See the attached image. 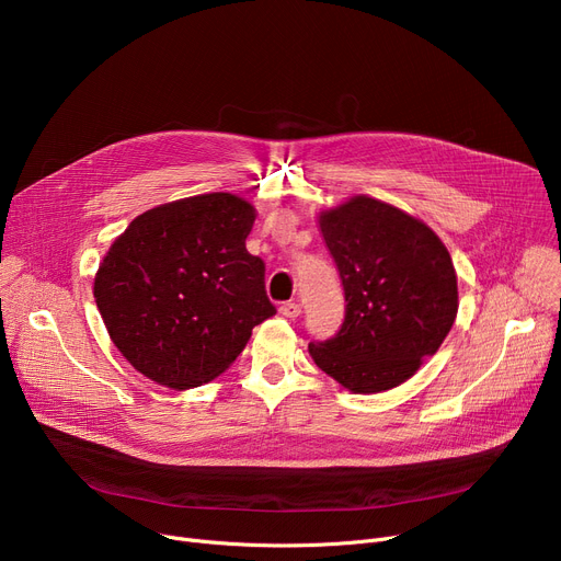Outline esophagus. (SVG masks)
I'll return each mask as SVG.
<instances>
[{"label": "esophagus", "mask_w": 561, "mask_h": 561, "mask_svg": "<svg viewBox=\"0 0 561 561\" xmlns=\"http://www.w3.org/2000/svg\"><path fill=\"white\" fill-rule=\"evenodd\" d=\"M300 311H302V307H300L298 302H284V305L279 307V313H282L284 318H298Z\"/></svg>", "instance_id": "1"}]
</instances>
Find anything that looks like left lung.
Listing matches in <instances>:
<instances>
[{
  "label": "left lung",
  "mask_w": 561,
  "mask_h": 561,
  "mask_svg": "<svg viewBox=\"0 0 561 561\" xmlns=\"http://www.w3.org/2000/svg\"><path fill=\"white\" fill-rule=\"evenodd\" d=\"M318 222L347 305L341 330L309 343V355L352 393L389 391L453 328L459 307L453 259L425 222L368 195L322 211Z\"/></svg>",
  "instance_id": "left-lung-1"
}]
</instances>
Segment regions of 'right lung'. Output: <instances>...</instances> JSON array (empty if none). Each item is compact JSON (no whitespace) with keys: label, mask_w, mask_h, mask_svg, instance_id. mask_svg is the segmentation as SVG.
I'll use <instances>...</instances> for the list:
<instances>
[{"label":"right lung","mask_w":561,"mask_h":561,"mask_svg":"<svg viewBox=\"0 0 561 561\" xmlns=\"http://www.w3.org/2000/svg\"><path fill=\"white\" fill-rule=\"evenodd\" d=\"M254 216L243 197L206 193L154 206L113 241L93 293L111 341L138 373L170 389L199 387L277 313L265 263L245 248Z\"/></svg>","instance_id":"obj_1"}]
</instances>
